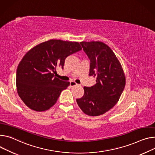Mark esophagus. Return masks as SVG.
Wrapping results in <instances>:
<instances>
[{
	"mask_svg": "<svg viewBox=\"0 0 155 155\" xmlns=\"http://www.w3.org/2000/svg\"><path fill=\"white\" fill-rule=\"evenodd\" d=\"M70 87H73L78 86V85H78V84L76 83L75 81H70Z\"/></svg>",
	"mask_w": 155,
	"mask_h": 155,
	"instance_id": "1",
	"label": "esophagus"
}]
</instances>
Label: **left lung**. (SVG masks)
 <instances>
[{
    "mask_svg": "<svg viewBox=\"0 0 155 155\" xmlns=\"http://www.w3.org/2000/svg\"><path fill=\"white\" fill-rule=\"evenodd\" d=\"M90 61V76L96 77V83L84 87V95L77 103L84 113L97 116L113 107L125 85L122 67L114 52L100 41L80 42Z\"/></svg>",
    "mask_w": 155,
    "mask_h": 155,
    "instance_id": "1",
    "label": "left lung"
}]
</instances>
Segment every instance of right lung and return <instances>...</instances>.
<instances>
[{
  "label": "right lung",
  "instance_id": "right-lung-1",
  "mask_svg": "<svg viewBox=\"0 0 155 155\" xmlns=\"http://www.w3.org/2000/svg\"><path fill=\"white\" fill-rule=\"evenodd\" d=\"M82 49L78 42L51 39L28 52L17 70V92L23 103L35 111H45L57 102L70 83L54 77L68 55Z\"/></svg>",
  "mask_w": 155,
  "mask_h": 155
}]
</instances>
